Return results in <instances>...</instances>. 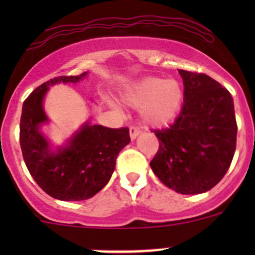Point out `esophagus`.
<instances>
[{
    "mask_svg": "<svg viewBox=\"0 0 255 255\" xmlns=\"http://www.w3.org/2000/svg\"><path fill=\"white\" fill-rule=\"evenodd\" d=\"M140 134V129L135 126H130L129 127V135H130V139H135L138 135Z\"/></svg>",
    "mask_w": 255,
    "mask_h": 255,
    "instance_id": "obj_1",
    "label": "esophagus"
}]
</instances>
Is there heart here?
<instances>
[{
  "instance_id": "1",
  "label": "heart",
  "mask_w": 255,
  "mask_h": 255,
  "mask_svg": "<svg viewBox=\"0 0 255 255\" xmlns=\"http://www.w3.org/2000/svg\"><path fill=\"white\" fill-rule=\"evenodd\" d=\"M184 91L175 80L148 78L135 84L125 96V102L139 109L143 121L151 126L173 122L181 110Z\"/></svg>"
}]
</instances>
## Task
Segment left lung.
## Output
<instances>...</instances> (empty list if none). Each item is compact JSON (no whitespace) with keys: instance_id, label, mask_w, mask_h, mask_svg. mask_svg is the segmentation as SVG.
<instances>
[{"instance_id":"obj_1","label":"left lung","mask_w":255,"mask_h":255,"mask_svg":"<svg viewBox=\"0 0 255 255\" xmlns=\"http://www.w3.org/2000/svg\"><path fill=\"white\" fill-rule=\"evenodd\" d=\"M184 105L173 125L153 129L159 149L154 174L180 194H202L222 180L237 143V121L230 91L202 73L179 70Z\"/></svg>"}]
</instances>
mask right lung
Returning <instances> with one entry per match:
<instances>
[{
  "mask_svg": "<svg viewBox=\"0 0 255 255\" xmlns=\"http://www.w3.org/2000/svg\"><path fill=\"white\" fill-rule=\"evenodd\" d=\"M87 74L58 76L38 86L23 102L19 143L28 171L40 189L61 201L87 200L101 191L111 179L118 153L130 142L127 127L109 128L86 123L65 148L51 153L40 134L47 122L43 97L50 85L78 82Z\"/></svg>",
  "mask_w": 255,
  "mask_h": 255,
  "instance_id": "obj_1",
  "label": "right lung"
}]
</instances>
